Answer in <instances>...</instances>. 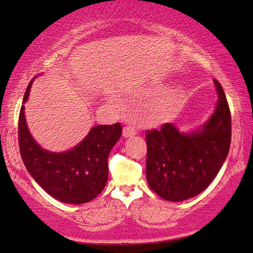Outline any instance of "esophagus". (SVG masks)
Here are the masks:
<instances>
[{"label":"esophagus","mask_w":253,"mask_h":253,"mask_svg":"<svg viewBox=\"0 0 253 253\" xmlns=\"http://www.w3.org/2000/svg\"><path fill=\"white\" fill-rule=\"evenodd\" d=\"M137 133V131L134 127L132 126H124L123 127V137L124 138H129V137H132L134 134Z\"/></svg>","instance_id":"obj_1"}]
</instances>
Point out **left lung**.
Returning a JSON list of instances; mask_svg holds the SVG:
<instances>
[{
    "label": "left lung",
    "instance_id": "1",
    "mask_svg": "<svg viewBox=\"0 0 253 253\" xmlns=\"http://www.w3.org/2000/svg\"><path fill=\"white\" fill-rule=\"evenodd\" d=\"M217 102L197 129L179 131L172 123L147 131L146 179L165 200L183 202L199 195L222 167L230 147L231 117L222 86L214 81Z\"/></svg>",
    "mask_w": 253,
    "mask_h": 253
}]
</instances>
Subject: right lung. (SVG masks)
Here are the masks:
<instances>
[{
  "label": "right lung",
  "mask_w": 253,
  "mask_h": 253,
  "mask_svg": "<svg viewBox=\"0 0 253 253\" xmlns=\"http://www.w3.org/2000/svg\"><path fill=\"white\" fill-rule=\"evenodd\" d=\"M34 81V78H33ZM27 86L19 113V150L34 181L53 198L81 205L94 199L108 181V155L122 134L120 123L93 126L81 143L64 152H51L37 143L25 119Z\"/></svg>",
  "instance_id": "right-lung-1"
}]
</instances>
